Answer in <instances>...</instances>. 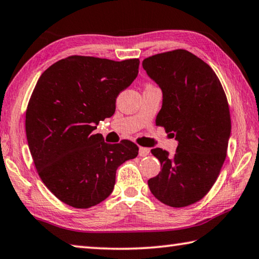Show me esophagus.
<instances>
[{"label": "esophagus", "mask_w": 259, "mask_h": 259, "mask_svg": "<svg viewBox=\"0 0 259 259\" xmlns=\"http://www.w3.org/2000/svg\"><path fill=\"white\" fill-rule=\"evenodd\" d=\"M149 153H150V149L149 148H146V147H140L139 149V155L141 157H146L148 156Z\"/></svg>", "instance_id": "obj_1"}]
</instances>
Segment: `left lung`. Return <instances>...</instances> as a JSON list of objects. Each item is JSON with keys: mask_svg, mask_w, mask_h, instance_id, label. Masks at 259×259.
I'll use <instances>...</instances> for the list:
<instances>
[{"mask_svg": "<svg viewBox=\"0 0 259 259\" xmlns=\"http://www.w3.org/2000/svg\"><path fill=\"white\" fill-rule=\"evenodd\" d=\"M142 65L162 91L156 125L179 142L174 156L152 149L161 170L148 185L165 205L187 207L210 191L225 161L231 134L228 99L210 66L187 50L155 54Z\"/></svg>", "mask_w": 259, "mask_h": 259, "instance_id": "8db88e82", "label": "left lung"}]
</instances>
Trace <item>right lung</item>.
Instances as JSON below:
<instances>
[{"label": "right lung", "instance_id": "1", "mask_svg": "<svg viewBox=\"0 0 259 259\" xmlns=\"http://www.w3.org/2000/svg\"><path fill=\"white\" fill-rule=\"evenodd\" d=\"M139 65V59L70 56L37 80L26 110L27 141L42 182L68 206L86 209L107 199L118 167L138 156L134 142L109 144L94 130L113 115Z\"/></svg>", "mask_w": 259, "mask_h": 259}]
</instances>
